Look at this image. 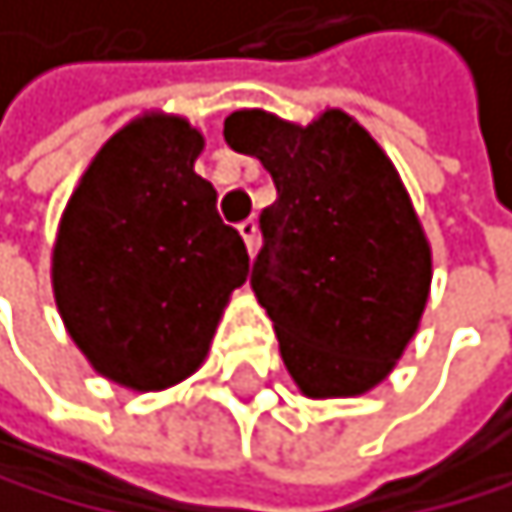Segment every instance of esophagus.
Here are the masks:
<instances>
[{
	"mask_svg": "<svg viewBox=\"0 0 512 512\" xmlns=\"http://www.w3.org/2000/svg\"><path fill=\"white\" fill-rule=\"evenodd\" d=\"M240 237L246 240V250H250V256H253L259 250V224L253 218L240 221Z\"/></svg>",
	"mask_w": 512,
	"mask_h": 512,
	"instance_id": "obj_1",
	"label": "esophagus"
}]
</instances>
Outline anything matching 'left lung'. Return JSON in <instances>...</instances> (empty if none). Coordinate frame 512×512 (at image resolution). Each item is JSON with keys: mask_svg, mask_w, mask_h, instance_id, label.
Listing matches in <instances>:
<instances>
[{"mask_svg": "<svg viewBox=\"0 0 512 512\" xmlns=\"http://www.w3.org/2000/svg\"><path fill=\"white\" fill-rule=\"evenodd\" d=\"M224 139L278 189L250 285L288 373L313 399L367 392L412 342L431 288V246L396 167L342 110L310 126L237 110Z\"/></svg>", "mask_w": 512, "mask_h": 512, "instance_id": "left-lung-1", "label": "left lung"}]
</instances>
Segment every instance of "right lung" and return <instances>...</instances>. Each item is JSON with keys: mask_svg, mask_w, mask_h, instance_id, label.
<instances>
[{"mask_svg": "<svg viewBox=\"0 0 512 512\" xmlns=\"http://www.w3.org/2000/svg\"><path fill=\"white\" fill-rule=\"evenodd\" d=\"M202 135L142 116L100 148L62 215L53 291L75 345L104 377L164 389L208 354L221 310L250 272L243 237L193 170Z\"/></svg>", "mask_w": 512, "mask_h": 512, "instance_id": "right-lung-1", "label": "right lung"}]
</instances>
